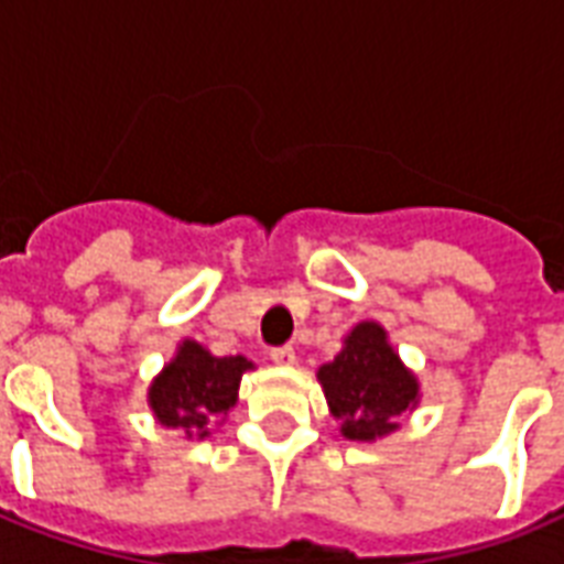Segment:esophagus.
<instances>
[{
  "mask_svg": "<svg viewBox=\"0 0 564 564\" xmlns=\"http://www.w3.org/2000/svg\"><path fill=\"white\" fill-rule=\"evenodd\" d=\"M270 359L276 361V365H294L296 361V352H294V347H273V350H270Z\"/></svg>",
  "mask_w": 564,
  "mask_h": 564,
  "instance_id": "obj_1",
  "label": "esophagus"
}]
</instances>
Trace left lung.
Here are the masks:
<instances>
[{
  "label": "left lung",
  "instance_id": "left-lung-1",
  "mask_svg": "<svg viewBox=\"0 0 564 564\" xmlns=\"http://www.w3.org/2000/svg\"><path fill=\"white\" fill-rule=\"evenodd\" d=\"M332 417L344 438L373 441L397 430V421L417 403V379L386 341L379 323H359L335 361L317 370Z\"/></svg>",
  "mask_w": 564,
  "mask_h": 564
}]
</instances>
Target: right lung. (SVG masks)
Segmentation results:
<instances>
[{
    "instance_id": "obj_1",
    "label": "right lung",
    "mask_w": 564,
    "mask_h": 564,
    "mask_svg": "<svg viewBox=\"0 0 564 564\" xmlns=\"http://www.w3.org/2000/svg\"><path fill=\"white\" fill-rule=\"evenodd\" d=\"M252 368L243 356L217 359L196 341L178 347L176 359L150 388V405L161 426L205 438L212 423L238 400L241 377Z\"/></svg>"
}]
</instances>
